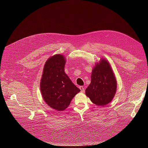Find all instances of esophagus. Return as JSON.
<instances>
[{"label": "esophagus", "instance_id": "34e87169", "mask_svg": "<svg viewBox=\"0 0 148 148\" xmlns=\"http://www.w3.org/2000/svg\"><path fill=\"white\" fill-rule=\"evenodd\" d=\"M79 89H80V90H81V91H82V92H84V91H85V88H84V86H79Z\"/></svg>", "mask_w": 148, "mask_h": 148}]
</instances>
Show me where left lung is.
I'll list each match as a JSON object with an SVG mask.
<instances>
[{
    "instance_id": "left-lung-1",
    "label": "left lung",
    "mask_w": 148,
    "mask_h": 148,
    "mask_svg": "<svg viewBox=\"0 0 148 148\" xmlns=\"http://www.w3.org/2000/svg\"><path fill=\"white\" fill-rule=\"evenodd\" d=\"M117 89V82L108 62L102 59L93 69L91 82L86 89V95L99 106H104L113 99Z\"/></svg>"
}]
</instances>
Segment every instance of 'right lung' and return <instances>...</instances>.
<instances>
[{
    "mask_svg": "<svg viewBox=\"0 0 148 148\" xmlns=\"http://www.w3.org/2000/svg\"><path fill=\"white\" fill-rule=\"evenodd\" d=\"M64 56L56 54L47 60L44 67L40 89L43 99L52 109L64 110L80 91L64 72Z\"/></svg>",
    "mask_w": 148,
    "mask_h": 148,
    "instance_id": "obj_1",
    "label": "right lung"
}]
</instances>
